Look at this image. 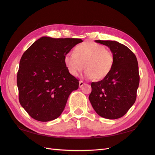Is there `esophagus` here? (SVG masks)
<instances>
[{"mask_svg":"<svg viewBox=\"0 0 155 155\" xmlns=\"http://www.w3.org/2000/svg\"><path fill=\"white\" fill-rule=\"evenodd\" d=\"M84 84H85V83H84L83 81H79V87L81 88V87L83 86Z\"/></svg>","mask_w":155,"mask_h":155,"instance_id":"1","label":"esophagus"}]
</instances>
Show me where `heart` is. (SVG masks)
Instances as JSON below:
<instances>
[{"instance_id":"obj_1","label":"heart","mask_w":155,"mask_h":155,"mask_svg":"<svg viewBox=\"0 0 155 155\" xmlns=\"http://www.w3.org/2000/svg\"><path fill=\"white\" fill-rule=\"evenodd\" d=\"M64 63L73 76H78L85 67V77L99 81L105 79L111 72L114 56L112 51L104 45L84 42L76 46L74 53L64 55Z\"/></svg>"}]
</instances>
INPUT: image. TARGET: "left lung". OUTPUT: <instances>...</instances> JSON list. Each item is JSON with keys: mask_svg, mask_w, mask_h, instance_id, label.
<instances>
[{"mask_svg": "<svg viewBox=\"0 0 155 155\" xmlns=\"http://www.w3.org/2000/svg\"><path fill=\"white\" fill-rule=\"evenodd\" d=\"M96 42L110 48L114 63L107 77L91 83L89 100L98 115L107 119H118L127 112L137 99L140 82L138 61L132 51L118 42Z\"/></svg>", "mask_w": 155, "mask_h": 155, "instance_id": "left-lung-1", "label": "left lung"}]
</instances>
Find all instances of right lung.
Masks as SVG:
<instances>
[{
	"mask_svg": "<svg viewBox=\"0 0 155 155\" xmlns=\"http://www.w3.org/2000/svg\"><path fill=\"white\" fill-rule=\"evenodd\" d=\"M80 39L42 37L23 54L17 84L21 106L32 118L54 120L61 114L79 80L70 74L64 57Z\"/></svg>",
	"mask_w": 155,
	"mask_h": 155,
	"instance_id": "obj_1",
	"label": "right lung"
}]
</instances>
